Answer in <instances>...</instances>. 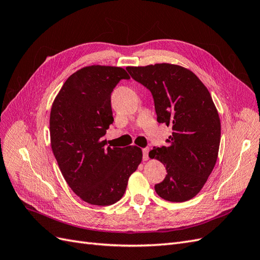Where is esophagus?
<instances>
[{
    "mask_svg": "<svg viewBox=\"0 0 260 260\" xmlns=\"http://www.w3.org/2000/svg\"><path fill=\"white\" fill-rule=\"evenodd\" d=\"M143 160H147L148 159V152H149V148L145 147L143 148Z\"/></svg>",
    "mask_w": 260,
    "mask_h": 260,
    "instance_id": "esophagus-1",
    "label": "esophagus"
}]
</instances>
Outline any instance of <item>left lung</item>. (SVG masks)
Here are the masks:
<instances>
[{
    "mask_svg": "<svg viewBox=\"0 0 260 260\" xmlns=\"http://www.w3.org/2000/svg\"><path fill=\"white\" fill-rule=\"evenodd\" d=\"M127 70L151 91L157 121L174 131L168 146L154 147L148 154L167 170L162 182L155 185L156 193L176 203L193 199L215 167L221 136L209 91L191 70L178 65L162 62Z\"/></svg>",
    "mask_w": 260,
    "mask_h": 260,
    "instance_id": "obj_1",
    "label": "left lung"
}]
</instances>
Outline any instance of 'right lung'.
<instances>
[{
  "mask_svg": "<svg viewBox=\"0 0 260 260\" xmlns=\"http://www.w3.org/2000/svg\"><path fill=\"white\" fill-rule=\"evenodd\" d=\"M121 79H130L121 67H83L65 81L51 109V146L61 175L91 205L119 201L142 161L140 147H111L103 139L114 121L112 92Z\"/></svg>",
  "mask_w": 260,
  "mask_h": 260,
  "instance_id": "add662e5",
  "label": "right lung"
}]
</instances>
